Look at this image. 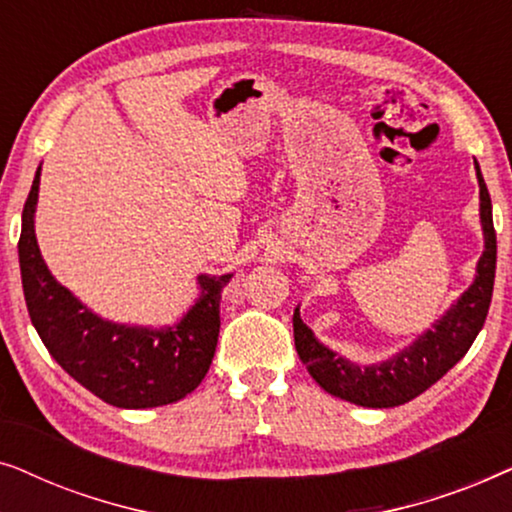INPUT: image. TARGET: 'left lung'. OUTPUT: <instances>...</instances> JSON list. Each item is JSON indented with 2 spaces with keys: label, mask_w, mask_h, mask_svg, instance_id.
I'll return each mask as SVG.
<instances>
[{
  "label": "left lung",
  "mask_w": 512,
  "mask_h": 512,
  "mask_svg": "<svg viewBox=\"0 0 512 512\" xmlns=\"http://www.w3.org/2000/svg\"><path fill=\"white\" fill-rule=\"evenodd\" d=\"M475 172H478L480 184V219L482 230H485V251L478 263V277L471 289L457 300V305L433 326V331L422 335L415 345L380 366L359 368L319 345L310 328L303 324L296 307L293 312L296 352L319 387L326 389L328 394L363 405V408H394V405L412 401L431 384H436L471 349L480 328L485 326L496 272L492 198H489L478 163H475Z\"/></svg>",
  "instance_id": "1"
}]
</instances>
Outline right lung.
I'll return each mask as SVG.
<instances>
[{"instance_id":"1","label":"right lung","mask_w":512,"mask_h":512,"mask_svg":"<svg viewBox=\"0 0 512 512\" xmlns=\"http://www.w3.org/2000/svg\"><path fill=\"white\" fill-rule=\"evenodd\" d=\"M39 172L23 207L18 240L27 312L48 352L76 382L116 408H158L198 387L219 340V300L230 275L200 277L202 298L165 331L109 324L55 282L34 237Z\"/></svg>"}]
</instances>
